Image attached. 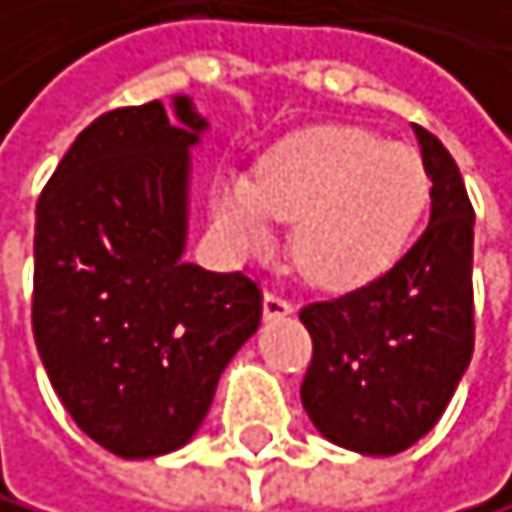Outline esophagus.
I'll return each instance as SVG.
<instances>
[{
    "label": "esophagus",
    "mask_w": 512,
    "mask_h": 512,
    "mask_svg": "<svg viewBox=\"0 0 512 512\" xmlns=\"http://www.w3.org/2000/svg\"><path fill=\"white\" fill-rule=\"evenodd\" d=\"M292 311V299L280 289H267L264 292V318H286Z\"/></svg>",
    "instance_id": "1"
}]
</instances>
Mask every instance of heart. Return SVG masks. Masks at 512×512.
<instances>
[{"label": "heart", "instance_id": "heart-1", "mask_svg": "<svg viewBox=\"0 0 512 512\" xmlns=\"http://www.w3.org/2000/svg\"><path fill=\"white\" fill-rule=\"evenodd\" d=\"M431 198L422 153L365 128L324 125L280 144L254 179L217 188L213 217L242 248L295 220L292 258L308 280L352 289L403 258Z\"/></svg>", "mask_w": 512, "mask_h": 512}]
</instances>
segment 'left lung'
Returning a JSON list of instances; mask_svg holds the SVG:
<instances>
[{
  "label": "left lung",
  "mask_w": 512,
  "mask_h": 512,
  "mask_svg": "<svg viewBox=\"0 0 512 512\" xmlns=\"http://www.w3.org/2000/svg\"><path fill=\"white\" fill-rule=\"evenodd\" d=\"M412 131L431 176L428 229L377 280L299 311L314 346L302 406L327 441L368 456L422 441L475 346V210L447 147Z\"/></svg>",
  "instance_id": "obj_1"
}]
</instances>
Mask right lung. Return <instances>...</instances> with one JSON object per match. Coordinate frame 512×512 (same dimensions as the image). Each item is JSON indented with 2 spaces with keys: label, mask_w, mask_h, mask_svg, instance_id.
<instances>
[{
  "label": "right lung",
  "mask_w": 512,
  "mask_h": 512,
  "mask_svg": "<svg viewBox=\"0 0 512 512\" xmlns=\"http://www.w3.org/2000/svg\"><path fill=\"white\" fill-rule=\"evenodd\" d=\"M204 119L185 97L119 106L65 150L37 201V352L75 425L122 459L179 450L223 368L258 330V280L182 261L188 147Z\"/></svg>",
  "instance_id": "right-lung-1"
}]
</instances>
